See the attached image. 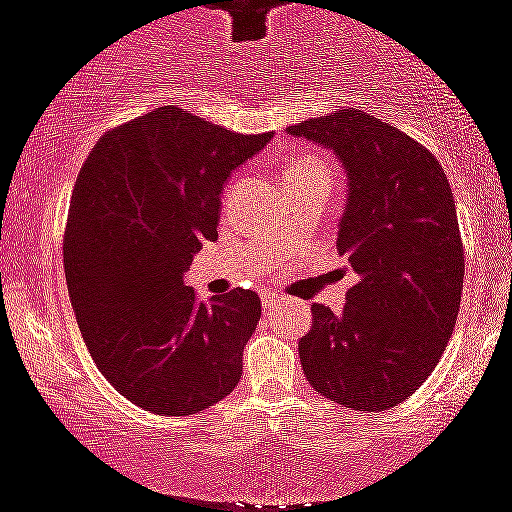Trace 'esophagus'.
Listing matches in <instances>:
<instances>
[{"label": "esophagus", "instance_id": "obj_1", "mask_svg": "<svg viewBox=\"0 0 512 512\" xmlns=\"http://www.w3.org/2000/svg\"><path fill=\"white\" fill-rule=\"evenodd\" d=\"M262 303H265V308H274L282 303V296L274 294V291H265V294H262Z\"/></svg>", "mask_w": 512, "mask_h": 512}]
</instances>
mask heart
Returning <instances> with one entry per match:
<instances>
[{"label": "heart", "mask_w": 512, "mask_h": 512, "mask_svg": "<svg viewBox=\"0 0 512 512\" xmlns=\"http://www.w3.org/2000/svg\"><path fill=\"white\" fill-rule=\"evenodd\" d=\"M286 184L320 182L333 187V165L323 150H303V153L286 155L282 160Z\"/></svg>", "instance_id": "obj_1"}]
</instances>
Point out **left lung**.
<instances>
[{
  "mask_svg": "<svg viewBox=\"0 0 512 512\" xmlns=\"http://www.w3.org/2000/svg\"><path fill=\"white\" fill-rule=\"evenodd\" d=\"M289 133L345 167L338 255L357 274L338 316L313 303L303 374L340 406L386 411L428 379L457 323L464 243L447 174L425 145L367 111L340 109Z\"/></svg>",
  "mask_w": 512,
  "mask_h": 512,
  "instance_id": "left-lung-1",
  "label": "left lung"
}]
</instances>
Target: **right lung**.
<instances>
[{
    "label": "right lung",
    "mask_w": 512,
    "mask_h": 512,
    "mask_svg": "<svg viewBox=\"0 0 512 512\" xmlns=\"http://www.w3.org/2000/svg\"><path fill=\"white\" fill-rule=\"evenodd\" d=\"M269 140L160 106L106 131L84 160L63 240L67 291L99 372L145 411L199 413L240 381L260 296L199 301L184 272L218 238L230 172Z\"/></svg>",
    "instance_id": "1"
}]
</instances>
